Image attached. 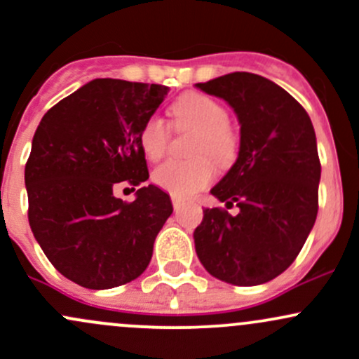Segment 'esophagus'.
I'll return each mask as SVG.
<instances>
[{
    "label": "esophagus",
    "instance_id": "esophagus-1",
    "mask_svg": "<svg viewBox=\"0 0 359 359\" xmlns=\"http://www.w3.org/2000/svg\"><path fill=\"white\" fill-rule=\"evenodd\" d=\"M172 205H173V208H175V210H179L180 206L184 205V199L177 198V196H172Z\"/></svg>",
    "mask_w": 359,
    "mask_h": 359
}]
</instances>
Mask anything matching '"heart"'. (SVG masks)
<instances>
[{
    "mask_svg": "<svg viewBox=\"0 0 359 359\" xmlns=\"http://www.w3.org/2000/svg\"><path fill=\"white\" fill-rule=\"evenodd\" d=\"M177 129H196L189 160H170L153 172V182L177 198H189L205 189L215 177V163L229 167L237 158L239 139L227 122V110L213 97L201 93H187L172 104ZM170 129L161 116L151 115L142 126L139 142L146 158L158 161L167 154ZM212 157L210 158L209 156Z\"/></svg>",
    "mask_w": 359,
    "mask_h": 359,
    "instance_id": "b5f03b06",
    "label": "heart"
}]
</instances>
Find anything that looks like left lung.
I'll list each match as a JSON object with an SVG mask.
<instances>
[{
	"mask_svg": "<svg viewBox=\"0 0 359 359\" xmlns=\"http://www.w3.org/2000/svg\"><path fill=\"white\" fill-rule=\"evenodd\" d=\"M196 88L227 101L241 123L239 156L211 189L239 213L203 210L196 252L218 280L265 284L292 265L315 225L322 173L315 129L287 90L262 75L233 72Z\"/></svg>",
	"mask_w": 359,
	"mask_h": 359,
	"instance_id": "1",
	"label": "left lung"
}]
</instances>
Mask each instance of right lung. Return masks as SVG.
<instances>
[{
  "mask_svg": "<svg viewBox=\"0 0 359 359\" xmlns=\"http://www.w3.org/2000/svg\"><path fill=\"white\" fill-rule=\"evenodd\" d=\"M167 94V86L94 79L48 110L34 134L29 225L53 266L82 287L137 278L172 215L170 196L153 184L132 203L115 198L118 186L149 179L139 134Z\"/></svg>",
  "mask_w": 359,
  "mask_h": 359,
  "instance_id": "add662e5",
  "label": "right lung"
}]
</instances>
